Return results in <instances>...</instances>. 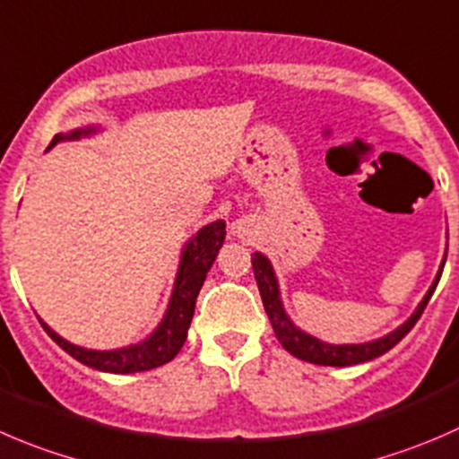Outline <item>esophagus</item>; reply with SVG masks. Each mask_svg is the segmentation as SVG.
Instances as JSON below:
<instances>
[{
	"label": "esophagus",
	"instance_id": "esophagus-1",
	"mask_svg": "<svg viewBox=\"0 0 459 459\" xmlns=\"http://www.w3.org/2000/svg\"><path fill=\"white\" fill-rule=\"evenodd\" d=\"M254 231V223L249 219H236L234 223H231V234L238 236V238H247V236H252Z\"/></svg>",
	"mask_w": 459,
	"mask_h": 459
}]
</instances>
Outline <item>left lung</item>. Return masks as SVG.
I'll return each mask as SVG.
<instances>
[{"label":"left lung","mask_w":459,"mask_h":459,"mask_svg":"<svg viewBox=\"0 0 459 459\" xmlns=\"http://www.w3.org/2000/svg\"><path fill=\"white\" fill-rule=\"evenodd\" d=\"M444 261H446V258H444ZM252 267H254V276H256L258 292H261V299H263V306H265L267 316H270L272 321V328H274L276 337H279V342L283 343V348L290 352V355H294L297 359L310 361V364H319V366H355V364H364V361L375 359V357H382L384 352H388L390 348L397 346V343L411 333V328L420 321L426 303H429V299L433 297L435 288H437L439 276H442V270H444V263L442 267H439V274L435 276L430 290L426 292V297L421 299V303L417 306V310L412 312V316L406 321V324L399 325L394 333L385 334V337L377 339V342L355 343V346H333V343H324L319 342V339L310 337V334L301 333L299 328H294V324L288 319L283 306H281L279 283H276V276H274V270H272L270 261H267L261 252H254Z\"/></svg>","instance_id":"1"}]
</instances>
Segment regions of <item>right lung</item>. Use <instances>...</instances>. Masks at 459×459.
Instances as JSON below:
<instances>
[{
	"label": "right lung",
	"instance_id": "add662e5",
	"mask_svg": "<svg viewBox=\"0 0 459 459\" xmlns=\"http://www.w3.org/2000/svg\"><path fill=\"white\" fill-rule=\"evenodd\" d=\"M93 134V129H77L71 131L69 135L57 134L53 138V144H57L60 140H77L80 135ZM48 147V149H51ZM225 240V223L223 221H216V223L205 225L185 247L183 258H180L178 276H176L174 292H171V301L167 306L165 319L160 321V325L156 328V333L149 339H144L138 346L120 348V351H86V348L74 346L66 339H62L60 334L53 333L44 321L42 328L47 330L48 337L62 348V351L69 352L71 357L77 361H82L84 366L95 370H102V373H143V370L158 368V366L167 364V361L174 359L176 355L183 348L185 339H187L189 324H192L194 307H196V297L203 288V281H205L207 272H210L212 263H214L216 254H219L221 245Z\"/></svg>",
	"mask_w": 459,
	"mask_h": 459
}]
</instances>
